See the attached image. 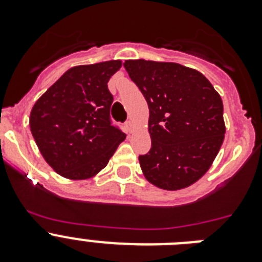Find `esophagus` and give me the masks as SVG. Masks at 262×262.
I'll list each match as a JSON object with an SVG mask.
<instances>
[{
    "instance_id": "esophagus-1",
    "label": "esophagus",
    "mask_w": 262,
    "mask_h": 262,
    "mask_svg": "<svg viewBox=\"0 0 262 262\" xmlns=\"http://www.w3.org/2000/svg\"><path fill=\"white\" fill-rule=\"evenodd\" d=\"M126 127H127V129H128L129 133H131V131H133L134 129V122L131 119H128L126 122Z\"/></svg>"
}]
</instances>
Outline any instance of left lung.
<instances>
[{
  "instance_id": "1",
  "label": "left lung",
  "mask_w": 262,
  "mask_h": 262,
  "mask_svg": "<svg viewBox=\"0 0 262 262\" xmlns=\"http://www.w3.org/2000/svg\"><path fill=\"white\" fill-rule=\"evenodd\" d=\"M129 78L149 107L152 147L139 156L148 181L178 190L198 181L224 140L223 102L207 78L177 62L126 60Z\"/></svg>"
}]
</instances>
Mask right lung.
I'll return each instance as SVG.
<instances>
[{"label":"right lung","mask_w":262,"mask_h":262,"mask_svg":"<svg viewBox=\"0 0 262 262\" xmlns=\"http://www.w3.org/2000/svg\"><path fill=\"white\" fill-rule=\"evenodd\" d=\"M120 60L68 69L34 105L30 128L48 165L71 180H86L107 165L126 134L113 124L110 77Z\"/></svg>","instance_id":"add662e5"}]
</instances>
